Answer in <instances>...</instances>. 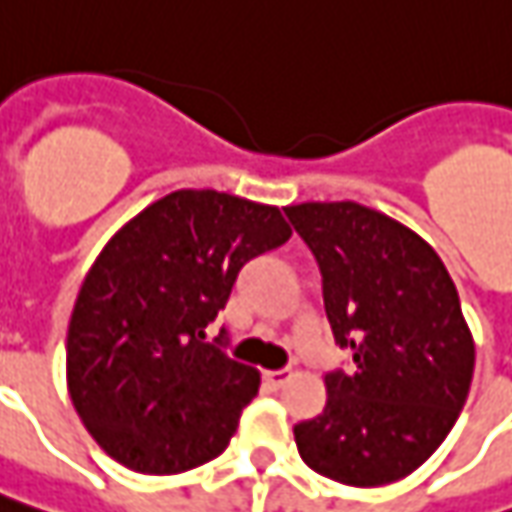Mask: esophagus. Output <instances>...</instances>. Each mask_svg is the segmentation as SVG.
Instances as JSON below:
<instances>
[{"label":"esophagus","instance_id":"1","mask_svg":"<svg viewBox=\"0 0 512 512\" xmlns=\"http://www.w3.org/2000/svg\"><path fill=\"white\" fill-rule=\"evenodd\" d=\"M289 379H291V371H266V374H263V382H266V385H269L272 391L283 388V385H286Z\"/></svg>","mask_w":512,"mask_h":512}]
</instances>
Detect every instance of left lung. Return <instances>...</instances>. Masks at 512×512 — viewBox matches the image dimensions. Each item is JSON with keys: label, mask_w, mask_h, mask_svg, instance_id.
Segmentation results:
<instances>
[{"label": "left lung", "mask_w": 512, "mask_h": 512, "mask_svg": "<svg viewBox=\"0 0 512 512\" xmlns=\"http://www.w3.org/2000/svg\"><path fill=\"white\" fill-rule=\"evenodd\" d=\"M323 274L351 368L326 374L323 414L294 425L303 462L351 487L414 473L465 408L476 348L445 263L408 226L354 201L286 206Z\"/></svg>", "instance_id": "left-lung-1"}]
</instances>
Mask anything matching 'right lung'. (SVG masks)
Instances as JSON below:
<instances>
[{"label":"right lung","mask_w":512,"mask_h":512,"mask_svg":"<svg viewBox=\"0 0 512 512\" xmlns=\"http://www.w3.org/2000/svg\"><path fill=\"white\" fill-rule=\"evenodd\" d=\"M289 238L277 206L178 189L107 240L67 328V391L115 462L169 476L226 450L260 374L203 343L206 326L240 269Z\"/></svg>","instance_id":"right-lung-1"}]
</instances>
